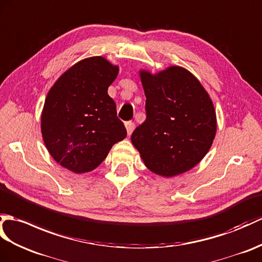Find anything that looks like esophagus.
Masks as SVG:
<instances>
[{"mask_svg": "<svg viewBox=\"0 0 262 262\" xmlns=\"http://www.w3.org/2000/svg\"><path fill=\"white\" fill-rule=\"evenodd\" d=\"M126 130H127V135H130V134L134 132V128H135V124L132 123V121H128V123L125 124Z\"/></svg>", "mask_w": 262, "mask_h": 262, "instance_id": "obj_1", "label": "esophagus"}]
</instances>
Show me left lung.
I'll list each match as a JSON object with an SVG mask.
<instances>
[{"mask_svg": "<svg viewBox=\"0 0 262 262\" xmlns=\"http://www.w3.org/2000/svg\"><path fill=\"white\" fill-rule=\"evenodd\" d=\"M146 120L132 143L150 172L164 178L183 174L203 160L216 133V115L199 79L179 66L151 74L141 69Z\"/></svg>", "mask_w": 262, "mask_h": 262, "instance_id": "1", "label": "left lung"}]
</instances>
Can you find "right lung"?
<instances>
[{"instance_id": "1", "label": "right lung", "mask_w": 262, "mask_h": 262, "mask_svg": "<svg viewBox=\"0 0 262 262\" xmlns=\"http://www.w3.org/2000/svg\"><path fill=\"white\" fill-rule=\"evenodd\" d=\"M119 67L97 56L64 71L46 97L42 138L52 159L76 174L94 171L127 132L108 95Z\"/></svg>"}]
</instances>
